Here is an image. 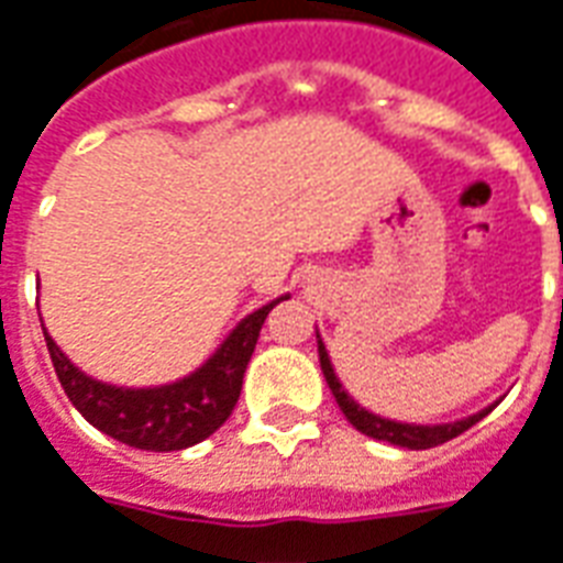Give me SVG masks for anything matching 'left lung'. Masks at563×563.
<instances>
[{"label": "left lung", "instance_id": "left-lung-1", "mask_svg": "<svg viewBox=\"0 0 563 563\" xmlns=\"http://www.w3.org/2000/svg\"><path fill=\"white\" fill-rule=\"evenodd\" d=\"M317 346H319V367H322V374H325V383H329L331 395H334V401L343 410V416L350 419L355 431H362V434L374 437V440H386L391 446H404V449H431L440 446V443H446L452 437L464 434L471 424H476L483 416L492 413V407H485L479 413L467 416V419H459V422H443V424H410V422H395V419H386V416H377L365 410L362 404H355V398L350 391L343 389V383L334 374V365H331L329 350H325V343L319 338L317 331Z\"/></svg>", "mask_w": 563, "mask_h": 563}]
</instances>
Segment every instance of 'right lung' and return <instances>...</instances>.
Here are the masks:
<instances>
[{
	"instance_id": "right-lung-1",
	"label": "right lung",
	"mask_w": 563,
	"mask_h": 563,
	"mask_svg": "<svg viewBox=\"0 0 563 563\" xmlns=\"http://www.w3.org/2000/svg\"><path fill=\"white\" fill-rule=\"evenodd\" d=\"M283 298L289 295H280L265 307L246 313L205 365L165 386L129 389V386L92 379L78 365H71V358L56 346L47 331L44 341L68 401L78 407V413L92 428H99L102 434L114 437L126 446L147 449V452H177L201 443L232 416L262 322Z\"/></svg>"
}]
</instances>
